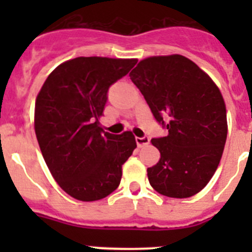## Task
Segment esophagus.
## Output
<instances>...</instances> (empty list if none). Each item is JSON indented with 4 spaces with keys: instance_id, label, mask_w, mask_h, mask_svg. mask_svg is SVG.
<instances>
[{
    "instance_id": "1",
    "label": "esophagus",
    "mask_w": 252,
    "mask_h": 252,
    "mask_svg": "<svg viewBox=\"0 0 252 252\" xmlns=\"http://www.w3.org/2000/svg\"><path fill=\"white\" fill-rule=\"evenodd\" d=\"M149 142H150V139H149V137H136V144L139 148L148 145Z\"/></svg>"
}]
</instances>
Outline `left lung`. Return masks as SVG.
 Masks as SVG:
<instances>
[{"label":"left lung","mask_w":252,"mask_h":252,"mask_svg":"<svg viewBox=\"0 0 252 252\" xmlns=\"http://www.w3.org/2000/svg\"><path fill=\"white\" fill-rule=\"evenodd\" d=\"M130 78L169 132L151 140L160 159L148 168L150 186L170 198L197 194L212 179L226 144L221 91L194 62L179 54L140 60Z\"/></svg>","instance_id":"obj_1"}]
</instances>
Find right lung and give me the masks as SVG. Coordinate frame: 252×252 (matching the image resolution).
Masks as SVG:
<instances>
[{
    "label": "right lung",
    "instance_id": "obj_1",
    "mask_svg": "<svg viewBox=\"0 0 252 252\" xmlns=\"http://www.w3.org/2000/svg\"><path fill=\"white\" fill-rule=\"evenodd\" d=\"M137 59L79 57L58 65L35 102L34 127L51 175L66 194L93 202L120 186L122 165L136 148L131 131L104 132L99 126L111 84Z\"/></svg>",
    "mask_w": 252,
    "mask_h": 252
}]
</instances>
